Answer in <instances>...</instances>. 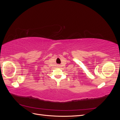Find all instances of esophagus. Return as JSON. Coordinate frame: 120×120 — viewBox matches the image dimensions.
<instances>
[{
	"label": "esophagus",
	"instance_id": "1",
	"mask_svg": "<svg viewBox=\"0 0 120 120\" xmlns=\"http://www.w3.org/2000/svg\"><path fill=\"white\" fill-rule=\"evenodd\" d=\"M58 67H60V65H58Z\"/></svg>",
	"mask_w": 120,
	"mask_h": 120
}]
</instances>
